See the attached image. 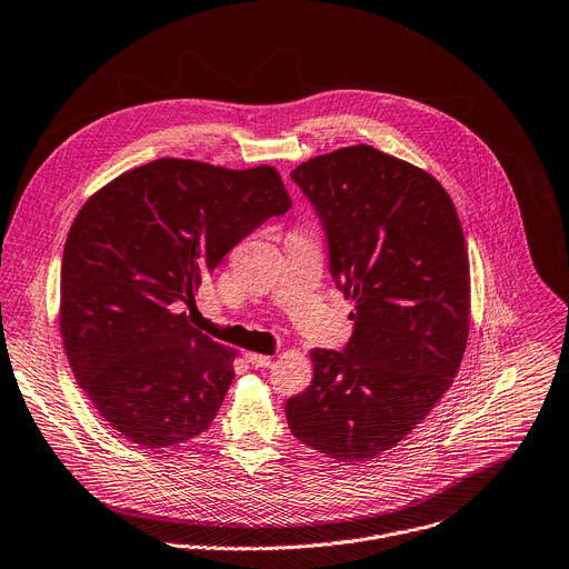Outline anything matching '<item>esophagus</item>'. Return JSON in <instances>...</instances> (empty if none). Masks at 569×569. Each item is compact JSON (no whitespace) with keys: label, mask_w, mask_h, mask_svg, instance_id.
Listing matches in <instances>:
<instances>
[{"label":"esophagus","mask_w":569,"mask_h":569,"mask_svg":"<svg viewBox=\"0 0 569 569\" xmlns=\"http://www.w3.org/2000/svg\"><path fill=\"white\" fill-rule=\"evenodd\" d=\"M247 362L256 369H267L271 367V356H264V353H247Z\"/></svg>","instance_id":"esophagus-1"}]
</instances>
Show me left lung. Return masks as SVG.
Returning a JSON list of instances; mask_svg holds the SVG:
<instances>
[{
	"mask_svg": "<svg viewBox=\"0 0 569 569\" xmlns=\"http://www.w3.org/2000/svg\"><path fill=\"white\" fill-rule=\"evenodd\" d=\"M291 180L325 227L353 333L342 351H311L313 380L287 400V422L320 453L360 462L396 447L458 373L469 333L462 227L436 178L367 144L311 158Z\"/></svg>",
	"mask_w": 569,
	"mask_h": 569,
	"instance_id": "obj_1",
	"label": "left lung"
}]
</instances>
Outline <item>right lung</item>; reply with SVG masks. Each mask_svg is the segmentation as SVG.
Instances as JSON below:
<instances>
[{
    "label": "right lung",
    "instance_id": "add662e5",
    "mask_svg": "<svg viewBox=\"0 0 569 569\" xmlns=\"http://www.w3.org/2000/svg\"><path fill=\"white\" fill-rule=\"evenodd\" d=\"M289 209L273 167L176 158L122 173L82 207L64 244L60 329L80 387L124 438L158 449L209 429L236 351L182 309L238 242Z\"/></svg>",
    "mask_w": 569,
    "mask_h": 569
}]
</instances>
